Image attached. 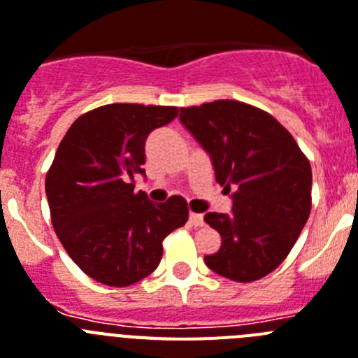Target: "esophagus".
<instances>
[{
    "label": "esophagus",
    "mask_w": 358,
    "mask_h": 358,
    "mask_svg": "<svg viewBox=\"0 0 358 358\" xmlns=\"http://www.w3.org/2000/svg\"><path fill=\"white\" fill-rule=\"evenodd\" d=\"M189 223L194 227H201L203 225V216H201V214H196V213H191L189 214Z\"/></svg>",
    "instance_id": "1"
}]
</instances>
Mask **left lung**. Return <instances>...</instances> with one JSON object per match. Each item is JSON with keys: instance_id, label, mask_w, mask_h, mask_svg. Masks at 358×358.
I'll list each match as a JSON object with an SVG mask.
<instances>
[{"instance_id": "obj_1", "label": "left lung", "mask_w": 358, "mask_h": 358, "mask_svg": "<svg viewBox=\"0 0 358 358\" xmlns=\"http://www.w3.org/2000/svg\"><path fill=\"white\" fill-rule=\"evenodd\" d=\"M180 122L209 155L214 176L231 192L229 214L207 213L222 247L205 265L250 282L281 265L312 209V167L294 136L272 115L238 101L180 110Z\"/></svg>"}]
</instances>
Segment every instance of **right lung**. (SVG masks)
Returning <instances> with one entry per match:
<instances>
[{"mask_svg": "<svg viewBox=\"0 0 358 358\" xmlns=\"http://www.w3.org/2000/svg\"><path fill=\"white\" fill-rule=\"evenodd\" d=\"M176 115L175 106L108 104L79 117L59 144L45 183L52 223L73 263L102 285L149 275L162 241L187 222L182 196L153 203L133 182L144 175L149 133Z\"/></svg>", "mask_w": 358, "mask_h": 358, "instance_id": "1", "label": "right lung"}]
</instances>
